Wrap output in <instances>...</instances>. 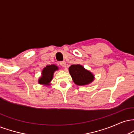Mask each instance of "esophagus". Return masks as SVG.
I'll return each instance as SVG.
<instances>
[{
  "label": "esophagus",
  "mask_w": 134,
  "mask_h": 134,
  "mask_svg": "<svg viewBox=\"0 0 134 134\" xmlns=\"http://www.w3.org/2000/svg\"><path fill=\"white\" fill-rule=\"evenodd\" d=\"M60 65L63 67H66V62H65V61L60 62Z\"/></svg>",
  "instance_id": "obj_1"
}]
</instances>
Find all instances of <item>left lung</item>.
I'll use <instances>...</instances> for the list:
<instances>
[{
	"instance_id": "1",
	"label": "left lung",
	"mask_w": 134,
	"mask_h": 134,
	"mask_svg": "<svg viewBox=\"0 0 134 134\" xmlns=\"http://www.w3.org/2000/svg\"><path fill=\"white\" fill-rule=\"evenodd\" d=\"M69 71L74 82L78 86H85L93 81L94 77L90 71L84 68L81 65H72Z\"/></svg>"
}]
</instances>
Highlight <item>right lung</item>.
Wrapping results in <instances>:
<instances>
[{
  "instance_id": "1",
  "label": "right lung",
  "mask_w": 134,
  "mask_h": 134,
  "mask_svg": "<svg viewBox=\"0 0 134 134\" xmlns=\"http://www.w3.org/2000/svg\"><path fill=\"white\" fill-rule=\"evenodd\" d=\"M58 69L57 66L54 64L47 65V67H44L41 73L42 76L38 79V83L40 84H43L44 86L50 85V83L53 79V74Z\"/></svg>"
}]
</instances>
